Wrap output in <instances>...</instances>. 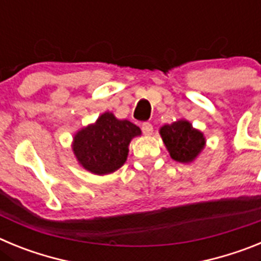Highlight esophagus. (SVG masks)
Returning a JSON list of instances; mask_svg holds the SVG:
<instances>
[{"label": "esophagus", "mask_w": 261, "mask_h": 261, "mask_svg": "<svg viewBox=\"0 0 261 261\" xmlns=\"http://www.w3.org/2000/svg\"><path fill=\"white\" fill-rule=\"evenodd\" d=\"M141 129L142 132H144V135L146 136H150L151 133H153V125H151L150 123H142Z\"/></svg>", "instance_id": "34e87169"}]
</instances>
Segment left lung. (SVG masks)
Segmentation results:
<instances>
[{"instance_id": "8db88e82", "label": "left lung", "mask_w": 261, "mask_h": 261, "mask_svg": "<svg viewBox=\"0 0 261 261\" xmlns=\"http://www.w3.org/2000/svg\"><path fill=\"white\" fill-rule=\"evenodd\" d=\"M165 146L176 162L190 163L197 158L205 146V137L187 120H177L159 129Z\"/></svg>"}]
</instances>
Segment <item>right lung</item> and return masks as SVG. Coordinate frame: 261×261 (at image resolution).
I'll return each mask as SVG.
<instances>
[{"instance_id": "obj_1", "label": "right lung", "mask_w": 261, "mask_h": 261, "mask_svg": "<svg viewBox=\"0 0 261 261\" xmlns=\"http://www.w3.org/2000/svg\"><path fill=\"white\" fill-rule=\"evenodd\" d=\"M141 129L128 120L105 112L94 124L85 126L73 138V151L80 165L95 175H107L125 163L132 138Z\"/></svg>"}]
</instances>
